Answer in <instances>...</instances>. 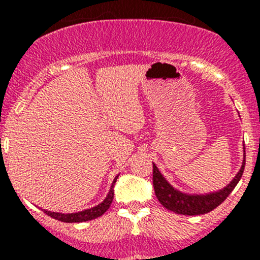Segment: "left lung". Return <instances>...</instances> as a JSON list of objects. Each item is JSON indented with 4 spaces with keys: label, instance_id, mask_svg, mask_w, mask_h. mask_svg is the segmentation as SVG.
I'll return each instance as SVG.
<instances>
[{
    "label": "left lung",
    "instance_id": "obj_1",
    "mask_svg": "<svg viewBox=\"0 0 260 260\" xmlns=\"http://www.w3.org/2000/svg\"><path fill=\"white\" fill-rule=\"evenodd\" d=\"M243 149L242 167L234 179L221 190L209 193H188L180 191L165 179L161 171L153 164V187L157 199L170 211L181 215H201L214 210L230 195V192L234 190L237 183L242 179L244 167H245V148L243 147Z\"/></svg>",
    "mask_w": 260,
    "mask_h": 260
}]
</instances>
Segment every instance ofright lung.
Instances as JSON below:
<instances>
[{
    "label": "right lung",
    "mask_w": 260,
    "mask_h": 260,
    "mask_svg": "<svg viewBox=\"0 0 260 260\" xmlns=\"http://www.w3.org/2000/svg\"><path fill=\"white\" fill-rule=\"evenodd\" d=\"M118 176H119V175H117V176L114 177L107 198L104 199L101 204L93 206V208L85 209V210H81L78 212H68V214H64V212L49 211V210H45V209H43V210L46 215H49V216L54 217V219L59 220V221H62V222H83V221H89V220L96 219V217L102 216L104 212L108 210L109 206H111L112 201H113V196H114V185H115V181L118 179Z\"/></svg>",
    "instance_id": "add662e5"
}]
</instances>
